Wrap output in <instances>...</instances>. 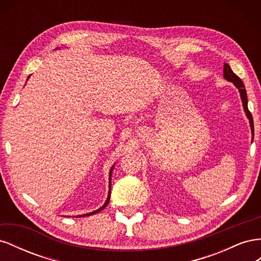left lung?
<instances>
[{
	"label": "left lung",
	"instance_id": "obj_1",
	"mask_svg": "<svg viewBox=\"0 0 261 261\" xmlns=\"http://www.w3.org/2000/svg\"><path fill=\"white\" fill-rule=\"evenodd\" d=\"M223 77L227 82H231L234 84V86L236 88L239 89L240 94H241V99H242V103L244 107V112L246 114L247 118L249 120V124H250V129H251V134H252V139H254V121H252V116L251 113L249 112L248 110V101H247V92L246 89H245V86L242 82L241 78L235 75L233 70L231 69L230 65L224 63V67H223Z\"/></svg>",
	"mask_w": 261,
	"mask_h": 261
}]
</instances>
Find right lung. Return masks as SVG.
I'll use <instances>...</instances> for the list:
<instances>
[{
  "label": "right lung",
  "instance_id": "add662e5",
  "mask_svg": "<svg viewBox=\"0 0 261 261\" xmlns=\"http://www.w3.org/2000/svg\"><path fill=\"white\" fill-rule=\"evenodd\" d=\"M29 77H30V76H28V78H29ZM28 78H27V81H28ZM114 165H115V164H113V167L111 168V170H110V173H109V195H108V198H107L106 202L103 203V206H102V207H101V208H99V209H97V210L92 211V212H89V213H85V215H80V216H76V217H88V216L96 215V213L100 212L101 210H103V209H105V208L108 206L109 200H110V195H111V176H112V171H113Z\"/></svg>",
  "mask_w": 261,
  "mask_h": 261
}]
</instances>
